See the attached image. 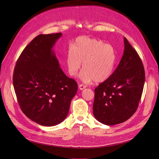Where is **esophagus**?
<instances>
[{"label": "esophagus", "instance_id": "34e87169", "mask_svg": "<svg viewBox=\"0 0 159 159\" xmlns=\"http://www.w3.org/2000/svg\"><path fill=\"white\" fill-rule=\"evenodd\" d=\"M86 88V86L85 85H83V84H79V88L80 90L84 89H85Z\"/></svg>", "mask_w": 159, "mask_h": 159}]
</instances>
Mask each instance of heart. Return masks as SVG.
<instances>
[{
    "label": "heart",
    "instance_id": "1",
    "mask_svg": "<svg viewBox=\"0 0 159 159\" xmlns=\"http://www.w3.org/2000/svg\"><path fill=\"white\" fill-rule=\"evenodd\" d=\"M116 59L114 47L104 41L86 37L75 39L66 55L68 73L76 77L81 67L80 77L85 82H103L113 73Z\"/></svg>",
    "mask_w": 159,
    "mask_h": 159
}]
</instances>
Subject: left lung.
Segmentation results:
<instances>
[{
    "label": "left lung",
    "mask_w": 159,
    "mask_h": 159,
    "mask_svg": "<svg viewBox=\"0 0 159 159\" xmlns=\"http://www.w3.org/2000/svg\"><path fill=\"white\" fill-rule=\"evenodd\" d=\"M124 42V53L117 68L95 89L93 115L108 126L124 122L135 113L144 85L145 72L140 58L126 38Z\"/></svg>",
    "instance_id": "obj_1"
}]
</instances>
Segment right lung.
<instances>
[{
	"label": "right lung",
	"instance_id": "add662e5",
	"mask_svg": "<svg viewBox=\"0 0 159 159\" xmlns=\"http://www.w3.org/2000/svg\"><path fill=\"white\" fill-rule=\"evenodd\" d=\"M62 35L40 34L33 39L13 72V87L22 112L44 126H55L66 118L77 92V83L62 71L53 49Z\"/></svg>",
	"mask_w": 159,
	"mask_h": 159
}]
</instances>
